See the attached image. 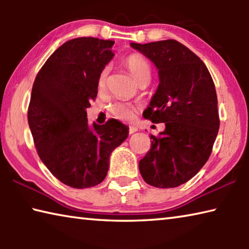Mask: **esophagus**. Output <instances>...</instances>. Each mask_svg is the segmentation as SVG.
Returning <instances> with one entry per match:
<instances>
[{"instance_id":"34e87169","label":"esophagus","mask_w":249,"mask_h":249,"mask_svg":"<svg viewBox=\"0 0 249 249\" xmlns=\"http://www.w3.org/2000/svg\"><path fill=\"white\" fill-rule=\"evenodd\" d=\"M137 130H138V128L136 127V126H129V134L136 133Z\"/></svg>"}]
</instances>
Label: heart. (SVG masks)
Instances as JSON below:
<instances>
[{"instance_id": "obj_1", "label": "heart", "mask_w": 249, "mask_h": 249, "mask_svg": "<svg viewBox=\"0 0 249 249\" xmlns=\"http://www.w3.org/2000/svg\"><path fill=\"white\" fill-rule=\"evenodd\" d=\"M125 66L127 67L129 72L132 73L133 78L136 80L138 84H142L144 82L150 81L151 78V67L149 62L146 60L144 57L140 56V54H132L125 60ZM108 74V68H104L99 75L98 86L99 88H104L105 83H107ZM137 107L134 104L124 102V101H119L112 104L111 112L115 117L123 121H130L134 119L135 114H136Z\"/></svg>"}]
</instances>
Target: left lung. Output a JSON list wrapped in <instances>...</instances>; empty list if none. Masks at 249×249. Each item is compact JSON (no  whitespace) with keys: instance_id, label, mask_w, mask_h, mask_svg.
Instances as JSON below:
<instances>
[{"instance_id":"obj_1","label":"left lung","mask_w":249,"mask_h":249,"mask_svg":"<svg viewBox=\"0 0 249 249\" xmlns=\"http://www.w3.org/2000/svg\"><path fill=\"white\" fill-rule=\"evenodd\" d=\"M130 46L158 70V88L144 117L166 125L159 137L150 135L141 175L153 187L176 188L193 178L212 153L220 128L215 87L204 62L179 41Z\"/></svg>"}]
</instances>
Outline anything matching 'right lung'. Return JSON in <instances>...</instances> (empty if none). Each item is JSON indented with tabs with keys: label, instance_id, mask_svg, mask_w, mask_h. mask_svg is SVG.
<instances>
[{
	"label": "right lung",
	"instance_id": "right-lung-1",
	"mask_svg": "<svg viewBox=\"0 0 249 249\" xmlns=\"http://www.w3.org/2000/svg\"><path fill=\"white\" fill-rule=\"evenodd\" d=\"M113 40L79 37L61 45L34 82L28 125L37 153L66 185L91 188L107 175L109 156L128 136L117 120L88 124L87 108L98 94V80L114 53Z\"/></svg>",
	"mask_w": 249,
	"mask_h": 249
}]
</instances>
